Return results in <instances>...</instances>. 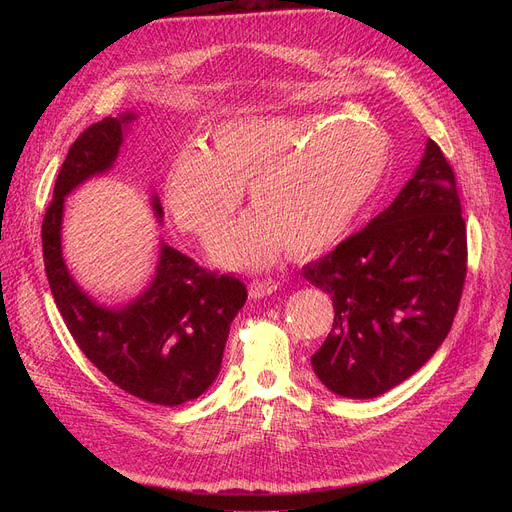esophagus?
Returning <instances> with one entry per match:
<instances>
[{
    "mask_svg": "<svg viewBox=\"0 0 512 512\" xmlns=\"http://www.w3.org/2000/svg\"><path fill=\"white\" fill-rule=\"evenodd\" d=\"M278 290V282L276 280H253L251 284H249V294H251V299H263V297H270L272 292H276Z\"/></svg>",
    "mask_w": 512,
    "mask_h": 512,
    "instance_id": "1",
    "label": "esophagus"
}]
</instances>
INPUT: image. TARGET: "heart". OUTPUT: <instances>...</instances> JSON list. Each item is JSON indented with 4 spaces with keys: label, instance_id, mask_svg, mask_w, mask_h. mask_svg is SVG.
I'll return each mask as SVG.
<instances>
[{
    "label": "heart",
    "instance_id": "heart-1",
    "mask_svg": "<svg viewBox=\"0 0 512 512\" xmlns=\"http://www.w3.org/2000/svg\"><path fill=\"white\" fill-rule=\"evenodd\" d=\"M390 161L380 124L330 116H253L211 130L205 149H182L164 178L178 224L203 240L218 234L249 188L253 211L215 240L213 261L261 272L288 249L326 251L351 230Z\"/></svg>",
    "mask_w": 512,
    "mask_h": 512
}]
</instances>
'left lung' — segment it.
<instances>
[{
    "mask_svg": "<svg viewBox=\"0 0 512 512\" xmlns=\"http://www.w3.org/2000/svg\"><path fill=\"white\" fill-rule=\"evenodd\" d=\"M454 172L429 139L411 180L357 234L303 276L334 303L332 332L311 357L328 390L375 398L421 369L450 332L467 274Z\"/></svg>",
    "mask_w": 512,
    "mask_h": 512,
    "instance_id": "1",
    "label": "left lung"
}]
</instances>
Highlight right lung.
<instances>
[{"mask_svg":"<svg viewBox=\"0 0 512 512\" xmlns=\"http://www.w3.org/2000/svg\"><path fill=\"white\" fill-rule=\"evenodd\" d=\"M137 118L134 112L103 118L70 147L41 228L45 274L66 328L105 378L145 402L178 407L218 378L230 324L247 301L245 284L203 270L161 240L149 286L126 305L110 307L78 286L62 255L66 197L114 168ZM151 207L161 224L157 193H151Z\"/></svg>","mask_w":512,"mask_h":512,"instance_id":"1","label":"right lung"}]
</instances>
